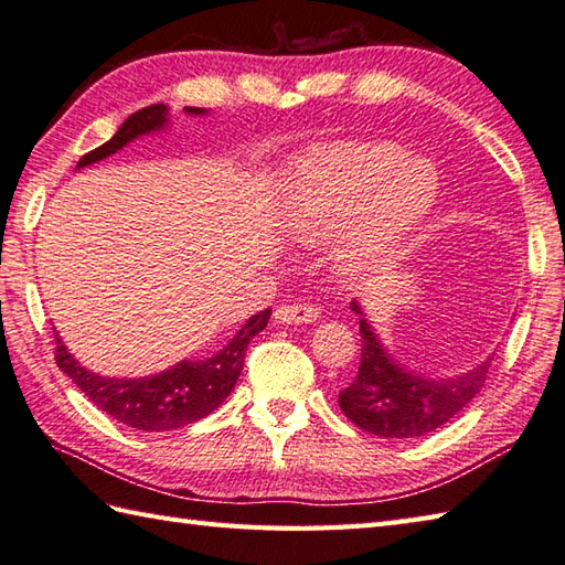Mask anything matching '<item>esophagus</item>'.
<instances>
[{
    "label": "esophagus",
    "instance_id": "obj_1",
    "mask_svg": "<svg viewBox=\"0 0 565 565\" xmlns=\"http://www.w3.org/2000/svg\"><path fill=\"white\" fill-rule=\"evenodd\" d=\"M274 318L276 323H284V326H301V323H316L320 313L313 303H289V306L276 308Z\"/></svg>",
    "mask_w": 565,
    "mask_h": 565
}]
</instances>
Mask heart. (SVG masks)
Masks as SVG:
<instances>
[{
    "mask_svg": "<svg viewBox=\"0 0 565 565\" xmlns=\"http://www.w3.org/2000/svg\"><path fill=\"white\" fill-rule=\"evenodd\" d=\"M436 171L426 161H402L392 143L328 149L303 163L294 227L303 242L323 245L367 207L364 225L342 252V264L350 274H374L422 223L436 201Z\"/></svg>",
    "mask_w": 565,
    "mask_h": 565,
    "instance_id": "heart-1",
    "label": "heart"
}]
</instances>
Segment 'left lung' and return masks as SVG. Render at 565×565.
<instances>
[{
	"label": "left lung",
	"instance_id": "obj_1",
	"mask_svg": "<svg viewBox=\"0 0 565 565\" xmlns=\"http://www.w3.org/2000/svg\"><path fill=\"white\" fill-rule=\"evenodd\" d=\"M362 360L358 377L340 392L338 404L352 424L382 438H418L460 414L488 380L492 358L448 380H428L406 370L384 350L358 301Z\"/></svg>",
	"mask_w": 565,
	"mask_h": 565
}]
</instances>
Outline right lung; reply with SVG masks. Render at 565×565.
<instances>
[{"label":"right lung","mask_w":565,"mask_h":565,"mask_svg":"<svg viewBox=\"0 0 565 565\" xmlns=\"http://www.w3.org/2000/svg\"><path fill=\"white\" fill-rule=\"evenodd\" d=\"M185 113L203 115L201 107H185ZM169 121V109L166 105H149L139 109L131 117L125 119V125L117 129V135L105 141L103 147L93 149L90 153L77 161V169L90 166L95 161H103L113 157L121 147H127L131 139L151 135L159 131ZM271 308L252 316L239 333L232 338L227 345L215 352L207 360H183L173 364L171 370L161 374H151V377L127 380V377H103L85 370L77 362L68 348L63 345L61 338L55 335V364L68 374L81 386L87 399L95 406L103 408L107 416L117 418L119 424H127L131 428L149 430V434H161V430H175L188 424H195L213 414L215 408L223 404L230 392L235 390L237 377L245 364V352L249 340L262 333L269 323Z\"/></svg>","instance_id":"right-lung-1"}]
</instances>
